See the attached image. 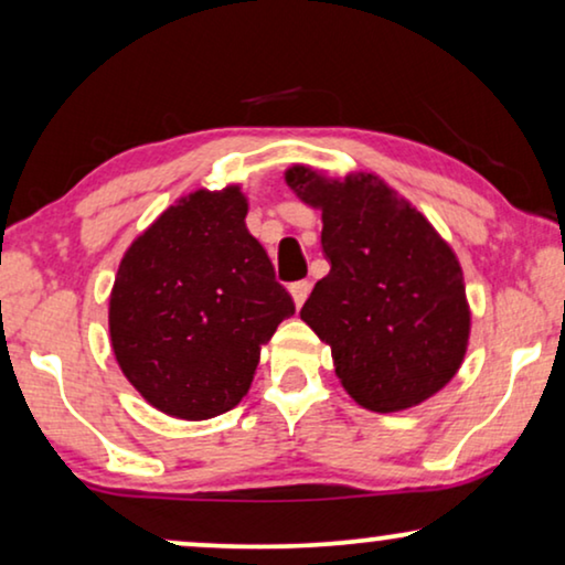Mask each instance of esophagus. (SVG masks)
I'll return each instance as SVG.
<instances>
[{
	"mask_svg": "<svg viewBox=\"0 0 565 565\" xmlns=\"http://www.w3.org/2000/svg\"><path fill=\"white\" fill-rule=\"evenodd\" d=\"M308 292H311V280H298V282H290V296L296 300V306L300 308L306 303Z\"/></svg>",
	"mask_w": 565,
	"mask_h": 565,
	"instance_id": "esophagus-1",
	"label": "esophagus"
}]
</instances>
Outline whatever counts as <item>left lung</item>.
I'll return each instance as SVG.
<instances>
[{
  "instance_id": "left-lung-1",
  "label": "left lung",
  "mask_w": 565,
  "mask_h": 565,
  "mask_svg": "<svg viewBox=\"0 0 565 565\" xmlns=\"http://www.w3.org/2000/svg\"><path fill=\"white\" fill-rule=\"evenodd\" d=\"M285 180L321 207V249L331 269L300 319L331 347L347 393L381 414L435 396L458 373L470 331L450 246L373 174L327 182L292 167Z\"/></svg>"
}]
</instances>
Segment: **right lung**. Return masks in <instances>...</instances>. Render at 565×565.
Segmentation results:
<instances>
[{
  "label": "right lung",
  "instance_id": "right-lung-1",
  "mask_svg": "<svg viewBox=\"0 0 565 565\" xmlns=\"http://www.w3.org/2000/svg\"><path fill=\"white\" fill-rule=\"evenodd\" d=\"M238 188L198 190L130 244L110 296L115 360L159 412L211 419L249 391L262 344L296 313L246 231Z\"/></svg>",
  "mask_w": 565,
  "mask_h": 565
}]
</instances>
